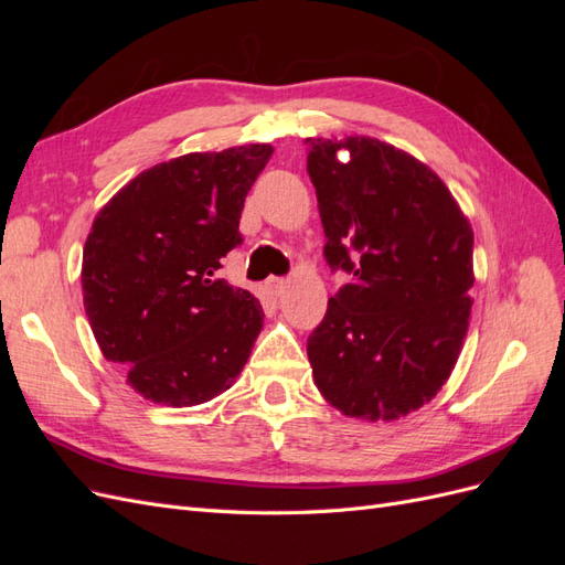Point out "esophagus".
I'll use <instances>...</instances> for the list:
<instances>
[{"label": "esophagus", "instance_id": "obj_1", "mask_svg": "<svg viewBox=\"0 0 565 565\" xmlns=\"http://www.w3.org/2000/svg\"><path fill=\"white\" fill-rule=\"evenodd\" d=\"M266 289H268V295H273V297H282L285 289H287V280L273 278V280L266 282Z\"/></svg>", "mask_w": 565, "mask_h": 565}]
</instances>
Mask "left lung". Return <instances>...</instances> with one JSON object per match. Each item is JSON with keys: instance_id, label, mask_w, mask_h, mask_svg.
I'll use <instances>...</instances> for the list:
<instances>
[{"instance_id": "obj_1", "label": "left lung", "mask_w": 565, "mask_h": 565, "mask_svg": "<svg viewBox=\"0 0 565 565\" xmlns=\"http://www.w3.org/2000/svg\"><path fill=\"white\" fill-rule=\"evenodd\" d=\"M324 259L351 273L311 332L309 361L339 413L393 422L448 382L469 330L473 231L436 172L370 136L309 139Z\"/></svg>"}]
</instances>
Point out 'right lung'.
Masks as SVG:
<instances>
[{
	"label": "right lung",
	"mask_w": 565,
	"mask_h": 565,
	"mask_svg": "<svg viewBox=\"0 0 565 565\" xmlns=\"http://www.w3.org/2000/svg\"><path fill=\"white\" fill-rule=\"evenodd\" d=\"M273 146L249 143L146 169L104 204L82 254V292L106 361L152 403L191 407L243 372L262 303L216 278L243 243L241 214Z\"/></svg>",
	"instance_id": "add662e5"
}]
</instances>
